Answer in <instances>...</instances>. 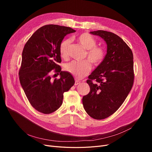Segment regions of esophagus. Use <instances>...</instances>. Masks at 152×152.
Segmentation results:
<instances>
[{
    "instance_id": "34e87169",
    "label": "esophagus",
    "mask_w": 152,
    "mask_h": 152,
    "mask_svg": "<svg viewBox=\"0 0 152 152\" xmlns=\"http://www.w3.org/2000/svg\"><path fill=\"white\" fill-rule=\"evenodd\" d=\"M80 83H81V81H79L77 80V79H76V80H75V86H77V85H78L79 84H80Z\"/></svg>"
}]
</instances>
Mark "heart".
I'll return each instance as SVG.
<instances>
[{
	"instance_id": "obj_1",
	"label": "heart",
	"mask_w": 152,
	"mask_h": 152,
	"mask_svg": "<svg viewBox=\"0 0 152 152\" xmlns=\"http://www.w3.org/2000/svg\"><path fill=\"white\" fill-rule=\"evenodd\" d=\"M77 41L87 50L86 57L95 66L100 65L105 58V52L102 47L96 45L97 41L95 38L89 33H83L77 37ZM70 44L69 39L63 40L60 43L59 52L62 58H68ZM91 69V63L88 60L73 61L65 66V69L77 79H81L88 75Z\"/></svg>"
}]
</instances>
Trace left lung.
I'll use <instances>...</instances> for the list:
<instances>
[{"label": "left lung", "instance_id": "8db88e82", "mask_svg": "<svg viewBox=\"0 0 152 152\" xmlns=\"http://www.w3.org/2000/svg\"><path fill=\"white\" fill-rule=\"evenodd\" d=\"M90 33L104 40L107 50L103 62L88 77L87 83L91 90L83 97V104L91 117L103 119L121 107L132 89L133 53L123 40L113 33L98 30Z\"/></svg>", "mask_w": 152, "mask_h": 152}]
</instances>
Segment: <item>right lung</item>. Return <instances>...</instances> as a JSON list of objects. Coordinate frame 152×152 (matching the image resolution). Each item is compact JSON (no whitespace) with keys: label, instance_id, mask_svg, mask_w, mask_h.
<instances>
[{"label":"right lung","instance_id":"1","mask_svg":"<svg viewBox=\"0 0 152 152\" xmlns=\"http://www.w3.org/2000/svg\"><path fill=\"white\" fill-rule=\"evenodd\" d=\"M76 32L69 27L45 25L38 29L26 43L19 71L20 84L31 105L44 114L52 113L61 105L63 93L69 90L75 79L62 71L59 47L67 34ZM52 71L60 79L52 80Z\"/></svg>","mask_w":152,"mask_h":152}]
</instances>
